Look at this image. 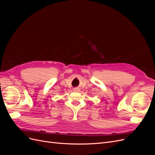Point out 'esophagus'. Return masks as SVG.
Segmentation results:
<instances>
[{
	"label": "esophagus",
	"mask_w": 155,
	"mask_h": 155,
	"mask_svg": "<svg viewBox=\"0 0 155 155\" xmlns=\"http://www.w3.org/2000/svg\"><path fill=\"white\" fill-rule=\"evenodd\" d=\"M74 91H76V92H78V91H79V89L78 88H74Z\"/></svg>",
	"instance_id": "esophagus-1"
}]
</instances>
